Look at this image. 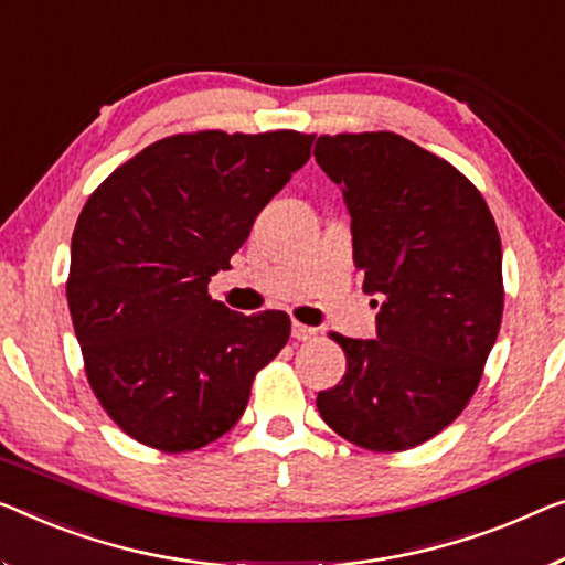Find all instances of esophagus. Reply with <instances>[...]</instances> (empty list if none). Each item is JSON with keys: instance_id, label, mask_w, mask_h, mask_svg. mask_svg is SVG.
Instances as JSON below:
<instances>
[{"instance_id": "34e87169", "label": "esophagus", "mask_w": 565, "mask_h": 565, "mask_svg": "<svg viewBox=\"0 0 565 565\" xmlns=\"http://www.w3.org/2000/svg\"><path fill=\"white\" fill-rule=\"evenodd\" d=\"M291 337H294V340H299V342H307V340H315L317 330H315V327H307V324H301V322H294V324H291Z\"/></svg>"}]
</instances>
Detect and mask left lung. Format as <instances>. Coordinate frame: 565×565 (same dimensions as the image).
Returning a JSON list of instances; mask_svg holds the SVG:
<instances>
[{
  "instance_id": "1",
  "label": "left lung",
  "mask_w": 565,
  "mask_h": 565,
  "mask_svg": "<svg viewBox=\"0 0 565 565\" xmlns=\"http://www.w3.org/2000/svg\"><path fill=\"white\" fill-rule=\"evenodd\" d=\"M315 157L348 202L363 289L383 299L377 340L330 332L348 373L317 408L363 449H414L467 408L498 340V225L457 167L393 131L322 134Z\"/></svg>"
}]
</instances>
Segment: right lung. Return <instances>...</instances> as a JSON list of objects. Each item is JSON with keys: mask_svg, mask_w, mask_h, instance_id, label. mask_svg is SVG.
<instances>
[{"mask_svg": "<svg viewBox=\"0 0 565 565\" xmlns=\"http://www.w3.org/2000/svg\"><path fill=\"white\" fill-rule=\"evenodd\" d=\"M311 141L289 129L174 134L116 167L83 205L67 307L90 391L131 439L167 454L215 441L289 340V315H238L207 281L307 164Z\"/></svg>", "mask_w": 565, "mask_h": 565, "instance_id": "right-lung-1", "label": "right lung"}]
</instances>
